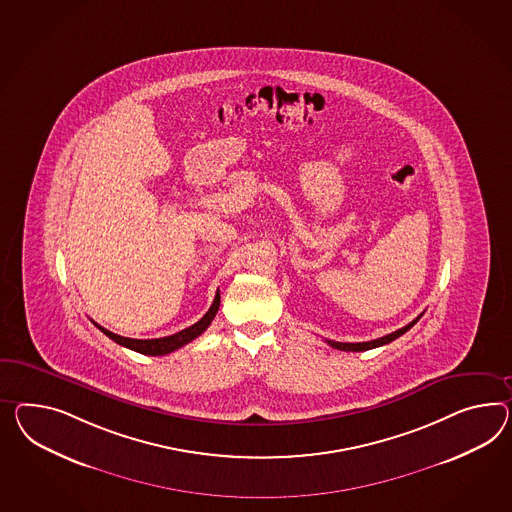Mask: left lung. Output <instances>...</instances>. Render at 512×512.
Segmentation results:
<instances>
[{"mask_svg": "<svg viewBox=\"0 0 512 512\" xmlns=\"http://www.w3.org/2000/svg\"><path fill=\"white\" fill-rule=\"evenodd\" d=\"M421 315H418L414 321H410L407 327L399 328V330H395L392 334H386V336L377 338V340L360 341V343H341V341L334 340L325 341H327L330 347H334V349H338V351H353V353H358V351H369V349H375V347H380V345H386V343H390V341L397 340L399 336H403L407 330H410V328L414 327V325L420 321Z\"/></svg>", "mask_w": 512, "mask_h": 512, "instance_id": "1", "label": "left lung"}]
</instances>
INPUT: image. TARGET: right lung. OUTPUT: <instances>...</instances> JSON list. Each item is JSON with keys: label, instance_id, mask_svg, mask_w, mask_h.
Wrapping results in <instances>:
<instances>
[{"label": "right lung", "instance_id": "right-lung-1", "mask_svg": "<svg viewBox=\"0 0 512 512\" xmlns=\"http://www.w3.org/2000/svg\"><path fill=\"white\" fill-rule=\"evenodd\" d=\"M219 304H221V293L217 291V295H215V299H213L210 310L206 312V315H204L200 321H197V323L191 325V327L176 332V334H172V336L156 338V340H133V338H124V336H118L115 332L100 327V325H96V323H94V325L100 328L107 338L117 341L118 345H122V347L132 349L135 353L150 354V356H163V354H169L172 353V351H176V349H180V347H184L189 341L195 340L206 328L210 327L213 317H215L217 310H219Z\"/></svg>", "mask_w": 512, "mask_h": 512}]
</instances>
